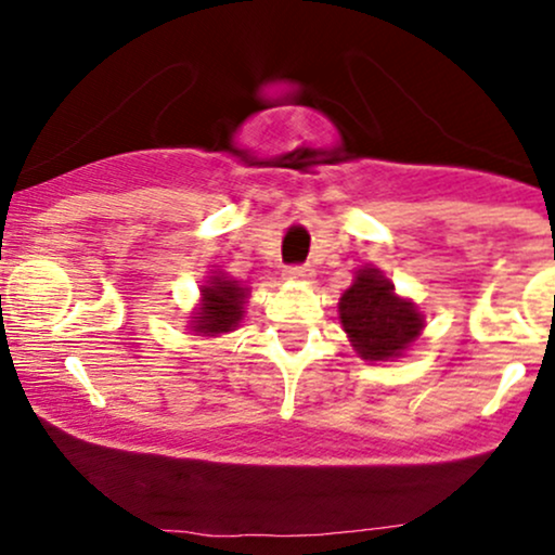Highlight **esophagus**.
Listing matches in <instances>:
<instances>
[{
	"label": "esophagus",
	"instance_id": "obj_1",
	"mask_svg": "<svg viewBox=\"0 0 555 555\" xmlns=\"http://www.w3.org/2000/svg\"><path fill=\"white\" fill-rule=\"evenodd\" d=\"M310 276H313L310 266H286L284 269V279H289V282H308Z\"/></svg>",
	"mask_w": 555,
	"mask_h": 555
}]
</instances>
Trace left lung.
<instances>
[{
  "mask_svg": "<svg viewBox=\"0 0 555 555\" xmlns=\"http://www.w3.org/2000/svg\"><path fill=\"white\" fill-rule=\"evenodd\" d=\"M341 326L362 360H393L417 339L425 321L415 302L401 299L373 266H362L339 299Z\"/></svg>",
  "mask_w": 555,
  "mask_h": 555,
  "instance_id": "obj_1",
  "label": "left lung"
}]
</instances>
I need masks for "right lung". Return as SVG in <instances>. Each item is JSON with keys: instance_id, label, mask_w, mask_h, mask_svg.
<instances>
[{"instance_id": "add662e5", "label": "right lung", "mask_w": 555, "mask_h": 555, "mask_svg": "<svg viewBox=\"0 0 555 555\" xmlns=\"http://www.w3.org/2000/svg\"><path fill=\"white\" fill-rule=\"evenodd\" d=\"M247 289L224 273H214L201 286V305L195 308L190 328L197 336H219L240 326L245 313Z\"/></svg>"}]
</instances>
